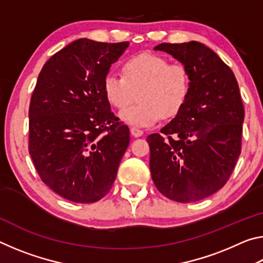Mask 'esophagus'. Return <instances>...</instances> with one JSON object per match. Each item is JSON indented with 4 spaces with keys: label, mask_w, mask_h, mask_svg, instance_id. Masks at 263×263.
<instances>
[{
    "label": "esophagus",
    "mask_w": 263,
    "mask_h": 263,
    "mask_svg": "<svg viewBox=\"0 0 263 263\" xmlns=\"http://www.w3.org/2000/svg\"><path fill=\"white\" fill-rule=\"evenodd\" d=\"M130 131H131V135L136 138L141 137L142 135H144V131L140 130V128H138V127H131Z\"/></svg>",
    "instance_id": "34e87169"
}]
</instances>
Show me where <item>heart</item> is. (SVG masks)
<instances>
[{
	"mask_svg": "<svg viewBox=\"0 0 263 263\" xmlns=\"http://www.w3.org/2000/svg\"><path fill=\"white\" fill-rule=\"evenodd\" d=\"M122 77L108 74L103 92L110 105L125 109L138 94L141 101L121 112L124 122L136 126H152L161 118H172L189 100L191 77L182 64L149 53L133 55L122 66Z\"/></svg>",
	"mask_w": 263,
	"mask_h": 263,
	"instance_id": "1",
	"label": "heart"
}]
</instances>
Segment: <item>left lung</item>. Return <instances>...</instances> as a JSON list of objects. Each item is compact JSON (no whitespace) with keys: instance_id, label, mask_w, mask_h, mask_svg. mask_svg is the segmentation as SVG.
<instances>
[{"instance_id":"left-lung-1","label":"left lung","mask_w":263,"mask_h":263,"mask_svg":"<svg viewBox=\"0 0 263 263\" xmlns=\"http://www.w3.org/2000/svg\"><path fill=\"white\" fill-rule=\"evenodd\" d=\"M188 68L191 92L176 117L147 137L151 175L167 198L191 203L206 198L229 181L241 153L245 110L234 74L198 42L162 43Z\"/></svg>"}]
</instances>
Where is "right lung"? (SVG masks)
<instances>
[{
    "mask_svg": "<svg viewBox=\"0 0 263 263\" xmlns=\"http://www.w3.org/2000/svg\"><path fill=\"white\" fill-rule=\"evenodd\" d=\"M128 42L78 39L43 66L29 108V153L48 188L75 203L109 193L130 144L110 109L103 80Z\"/></svg>",
    "mask_w": 263,
    "mask_h": 263,
    "instance_id": "1",
    "label": "right lung"
}]
</instances>
